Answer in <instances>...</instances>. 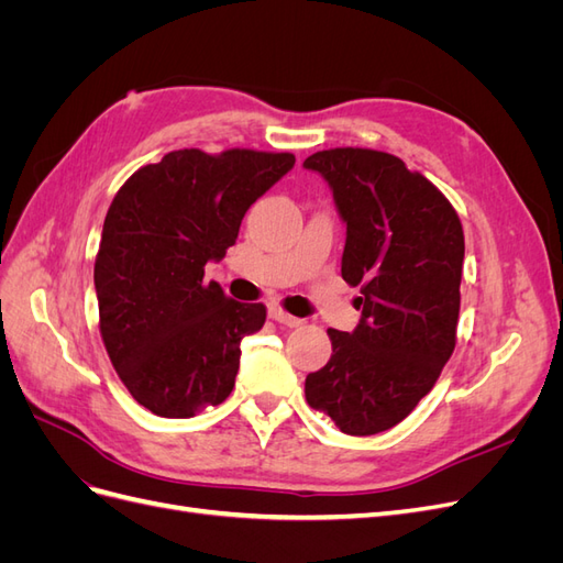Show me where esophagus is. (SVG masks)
Here are the masks:
<instances>
[{
	"instance_id": "34e87169",
	"label": "esophagus",
	"mask_w": 563,
	"mask_h": 563,
	"mask_svg": "<svg viewBox=\"0 0 563 563\" xmlns=\"http://www.w3.org/2000/svg\"><path fill=\"white\" fill-rule=\"evenodd\" d=\"M269 317L275 319V321H279V323H284V327H291V329H296V327H300V323H302V319L284 312V310L279 308V305H272V308H269Z\"/></svg>"
}]
</instances>
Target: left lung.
Instances as JSON below:
<instances>
[{
	"label": "left lung",
	"mask_w": 563,
	"mask_h": 563,
	"mask_svg": "<svg viewBox=\"0 0 563 563\" xmlns=\"http://www.w3.org/2000/svg\"><path fill=\"white\" fill-rule=\"evenodd\" d=\"M347 225L343 279L362 286L352 333L329 329L327 366L305 399L352 437L395 428L434 387L455 347L465 234L451 201L387 152L335 147L302 162Z\"/></svg>",
	"instance_id": "8db88e82"
}]
</instances>
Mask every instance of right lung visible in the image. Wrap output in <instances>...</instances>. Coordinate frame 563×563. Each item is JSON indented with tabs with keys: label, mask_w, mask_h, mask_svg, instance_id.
<instances>
[{
	"label": "right lung",
	"mask_w": 563,
	"mask_h": 563,
	"mask_svg": "<svg viewBox=\"0 0 563 563\" xmlns=\"http://www.w3.org/2000/svg\"><path fill=\"white\" fill-rule=\"evenodd\" d=\"M294 164L291 152L176 150L114 195L93 267L100 335L155 416L192 418L230 397L242 338L267 312L203 282V265L225 258L251 203Z\"/></svg>",
	"instance_id": "1"
}]
</instances>
